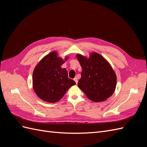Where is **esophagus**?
Instances as JSON below:
<instances>
[{"mask_svg": "<svg viewBox=\"0 0 147 147\" xmlns=\"http://www.w3.org/2000/svg\"><path fill=\"white\" fill-rule=\"evenodd\" d=\"M74 80V81L75 82V83H76V84H77L78 83V79H77V78H75Z\"/></svg>", "mask_w": 147, "mask_h": 147, "instance_id": "34e87169", "label": "esophagus"}]
</instances>
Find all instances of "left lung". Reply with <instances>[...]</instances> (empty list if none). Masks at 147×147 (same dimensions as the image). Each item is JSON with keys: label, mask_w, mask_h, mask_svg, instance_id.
<instances>
[{"label": "left lung", "mask_w": 147, "mask_h": 147, "mask_svg": "<svg viewBox=\"0 0 147 147\" xmlns=\"http://www.w3.org/2000/svg\"><path fill=\"white\" fill-rule=\"evenodd\" d=\"M82 68L78 86L88 98L102 102L112 96L117 85V76L112 66L99 53L92 52L89 58L77 55Z\"/></svg>", "instance_id": "8db88e82"}]
</instances>
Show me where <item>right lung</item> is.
Listing matches in <instances>:
<instances>
[{
  "label": "right lung",
  "instance_id": "right-lung-1",
  "mask_svg": "<svg viewBox=\"0 0 147 147\" xmlns=\"http://www.w3.org/2000/svg\"><path fill=\"white\" fill-rule=\"evenodd\" d=\"M67 56L63 59L56 51L45 56L35 66L32 75L34 90L42 100L55 103L62 99L75 82L69 78L67 71L62 68Z\"/></svg>",
  "mask_w": 147,
  "mask_h": 147
}]
</instances>
